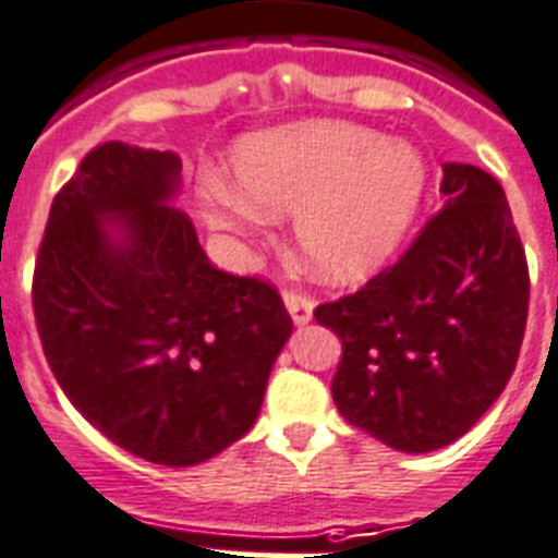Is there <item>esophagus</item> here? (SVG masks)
I'll list each match as a JSON object with an SVG mask.
<instances>
[{
	"mask_svg": "<svg viewBox=\"0 0 558 558\" xmlns=\"http://www.w3.org/2000/svg\"><path fill=\"white\" fill-rule=\"evenodd\" d=\"M284 307H288L290 319L296 325H307L313 319V302L296 290H284Z\"/></svg>",
	"mask_w": 558,
	"mask_h": 558,
	"instance_id": "obj_1",
	"label": "esophagus"
}]
</instances>
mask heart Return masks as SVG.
I'll return each instance as SVG.
<instances>
[{
  "mask_svg": "<svg viewBox=\"0 0 558 558\" xmlns=\"http://www.w3.org/2000/svg\"><path fill=\"white\" fill-rule=\"evenodd\" d=\"M228 187L202 202V219L251 233L255 214L293 216L305 268L325 282H362L408 236L425 199L427 168L416 147L348 122H296L245 136L233 147Z\"/></svg>",
  "mask_w": 558,
  "mask_h": 558,
  "instance_id": "heart-1",
  "label": "heart"
}]
</instances>
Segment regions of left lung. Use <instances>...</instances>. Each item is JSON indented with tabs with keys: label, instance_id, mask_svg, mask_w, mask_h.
<instances>
[{
	"label": "left lung",
	"instance_id": "left-lung-1",
	"mask_svg": "<svg viewBox=\"0 0 558 558\" xmlns=\"http://www.w3.org/2000/svg\"><path fill=\"white\" fill-rule=\"evenodd\" d=\"M445 207L353 296L316 307L342 339L330 393L351 425L430 453L476 425L517 367L527 262L505 191L476 165H441Z\"/></svg>",
	"mask_w": 558,
	"mask_h": 558
}]
</instances>
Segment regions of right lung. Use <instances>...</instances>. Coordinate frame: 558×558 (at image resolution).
Instances as JSON below:
<instances>
[{
	"label": "right lung",
	"instance_id": "obj_1",
	"mask_svg": "<svg viewBox=\"0 0 558 558\" xmlns=\"http://www.w3.org/2000/svg\"><path fill=\"white\" fill-rule=\"evenodd\" d=\"M170 150L105 142L57 193L34 274L41 351L128 453L191 468L247 434L293 333L270 284L214 268Z\"/></svg>",
	"mask_w": 558,
	"mask_h": 558
}]
</instances>
